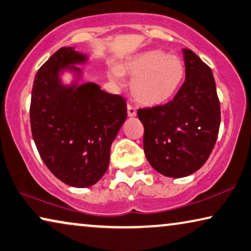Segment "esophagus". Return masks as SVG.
<instances>
[{"mask_svg":"<svg viewBox=\"0 0 251 251\" xmlns=\"http://www.w3.org/2000/svg\"><path fill=\"white\" fill-rule=\"evenodd\" d=\"M127 114H128V117H135L137 115V111L132 105L128 104L127 105Z\"/></svg>","mask_w":251,"mask_h":251,"instance_id":"obj_1","label":"esophagus"}]
</instances>
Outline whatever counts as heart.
Listing matches in <instances>:
<instances>
[{
	"instance_id": "1",
	"label": "heart",
	"mask_w": 251,
	"mask_h": 251,
	"mask_svg": "<svg viewBox=\"0 0 251 251\" xmlns=\"http://www.w3.org/2000/svg\"><path fill=\"white\" fill-rule=\"evenodd\" d=\"M109 77L119 81L123 75L133 79L130 90L136 101L158 106L171 100L180 89L185 75L184 63L177 55L163 50L144 51L109 68Z\"/></svg>"
}]
</instances>
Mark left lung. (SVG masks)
Instances as JSON below:
<instances>
[{"label":"left lung","instance_id":"8db88e82","mask_svg":"<svg viewBox=\"0 0 251 251\" xmlns=\"http://www.w3.org/2000/svg\"><path fill=\"white\" fill-rule=\"evenodd\" d=\"M185 81L173 100L138 109L144 125L143 146L152 168L168 177H184L208 160L220 127V102L212 70L183 49Z\"/></svg>","mask_w":251,"mask_h":251}]
</instances>
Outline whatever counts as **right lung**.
<instances>
[{"label": "right lung", "mask_w": 251, "mask_h": 251, "mask_svg": "<svg viewBox=\"0 0 251 251\" xmlns=\"http://www.w3.org/2000/svg\"><path fill=\"white\" fill-rule=\"evenodd\" d=\"M88 54L63 47L35 75L30 106L38 152L55 177L75 188L100 180L109 165L110 146L127 116L125 99L83 81L78 66ZM70 73L69 84L62 75Z\"/></svg>", "instance_id": "add662e5"}]
</instances>
